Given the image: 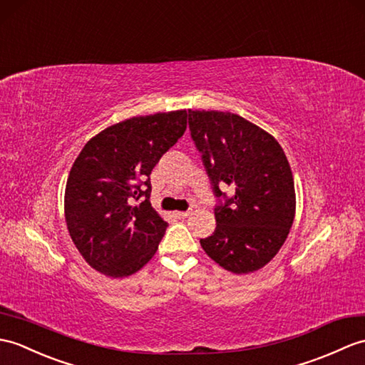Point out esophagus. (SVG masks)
Here are the masks:
<instances>
[{"label":"esophagus","instance_id":"1","mask_svg":"<svg viewBox=\"0 0 365 365\" xmlns=\"http://www.w3.org/2000/svg\"><path fill=\"white\" fill-rule=\"evenodd\" d=\"M191 215V210H185V211H175V216L179 219H183V217H188Z\"/></svg>","mask_w":365,"mask_h":365}]
</instances>
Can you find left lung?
I'll return each instance as SVG.
<instances>
[{
	"label": "left lung",
	"mask_w": 365,
	"mask_h": 365,
	"mask_svg": "<svg viewBox=\"0 0 365 365\" xmlns=\"http://www.w3.org/2000/svg\"><path fill=\"white\" fill-rule=\"evenodd\" d=\"M188 124L219 200L216 228L202 249L233 274L255 272L282 249L294 222L289 162L272 135L240 115L188 110ZM224 184L235 190L232 198L218 188Z\"/></svg>",
	"instance_id": "left-lung-1"
}]
</instances>
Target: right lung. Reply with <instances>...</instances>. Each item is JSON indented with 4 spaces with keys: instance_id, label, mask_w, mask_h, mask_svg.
<instances>
[{
    "instance_id": "right-lung-1",
    "label": "right lung",
    "mask_w": 365,
    "mask_h": 365,
    "mask_svg": "<svg viewBox=\"0 0 365 365\" xmlns=\"http://www.w3.org/2000/svg\"><path fill=\"white\" fill-rule=\"evenodd\" d=\"M186 110L133 116L93 137L65 190V221L98 272L129 277L155 255L166 232L150 205V173L186 130Z\"/></svg>"
}]
</instances>
